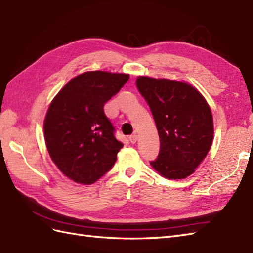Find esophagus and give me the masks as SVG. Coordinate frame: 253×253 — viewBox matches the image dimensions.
Here are the masks:
<instances>
[{"label": "esophagus", "instance_id": "1", "mask_svg": "<svg viewBox=\"0 0 253 253\" xmlns=\"http://www.w3.org/2000/svg\"><path fill=\"white\" fill-rule=\"evenodd\" d=\"M128 139H130V141L132 144H135L137 141V139H138V136H137V134L135 133V134H133V135H131L130 137H128Z\"/></svg>", "mask_w": 253, "mask_h": 253}]
</instances>
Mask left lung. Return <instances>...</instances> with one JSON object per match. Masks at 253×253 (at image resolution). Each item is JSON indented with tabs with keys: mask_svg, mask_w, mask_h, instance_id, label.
Wrapping results in <instances>:
<instances>
[{
	"mask_svg": "<svg viewBox=\"0 0 253 253\" xmlns=\"http://www.w3.org/2000/svg\"><path fill=\"white\" fill-rule=\"evenodd\" d=\"M137 89L155 119L160 152L150 164L168 179H183L205 159L213 139L211 107L192 85L139 76Z\"/></svg>",
	"mask_w": 253,
	"mask_h": 253,
	"instance_id": "left-lung-1",
	"label": "left lung"
}]
</instances>
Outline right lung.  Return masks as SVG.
Segmentation results:
<instances>
[{
  "instance_id": "right-lung-1",
  "label": "right lung",
  "mask_w": 253,
  "mask_h": 253,
  "mask_svg": "<svg viewBox=\"0 0 253 253\" xmlns=\"http://www.w3.org/2000/svg\"><path fill=\"white\" fill-rule=\"evenodd\" d=\"M127 74L91 71L71 79L52 100L44 121L49 155L73 181L91 184L113 168L123 144L104 114Z\"/></svg>"
}]
</instances>
